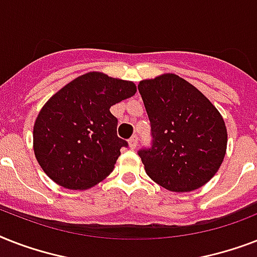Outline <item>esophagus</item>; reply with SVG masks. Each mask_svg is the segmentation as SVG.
<instances>
[{
    "instance_id": "esophagus-1",
    "label": "esophagus",
    "mask_w": 257,
    "mask_h": 257,
    "mask_svg": "<svg viewBox=\"0 0 257 257\" xmlns=\"http://www.w3.org/2000/svg\"><path fill=\"white\" fill-rule=\"evenodd\" d=\"M137 144H139V136L135 135V136H132L131 139H129V148L136 149Z\"/></svg>"
}]
</instances>
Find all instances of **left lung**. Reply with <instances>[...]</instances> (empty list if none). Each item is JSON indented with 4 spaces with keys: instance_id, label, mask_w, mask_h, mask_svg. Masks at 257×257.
Returning <instances> with one entry per match:
<instances>
[{
    "instance_id": "left-lung-1",
    "label": "left lung",
    "mask_w": 257,
    "mask_h": 257,
    "mask_svg": "<svg viewBox=\"0 0 257 257\" xmlns=\"http://www.w3.org/2000/svg\"><path fill=\"white\" fill-rule=\"evenodd\" d=\"M152 141L139 151L147 175L165 189L191 192L215 176L227 151V128L199 89L176 74L139 84Z\"/></svg>"
}]
</instances>
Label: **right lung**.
Here are the masks:
<instances>
[{
    "label": "right lung",
    "mask_w": 257,
    "mask_h": 257,
    "mask_svg": "<svg viewBox=\"0 0 257 257\" xmlns=\"http://www.w3.org/2000/svg\"><path fill=\"white\" fill-rule=\"evenodd\" d=\"M136 85L104 73L82 74L50 98L34 122V155L50 179L86 189L114 168L128 141L117 136L110 106L132 97Z\"/></svg>",
    "instance_id": "right-lung-1"
}]
</instances>
